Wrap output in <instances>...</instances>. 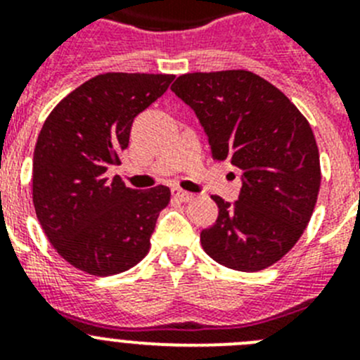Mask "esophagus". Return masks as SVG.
Wrapping results in <instances>:
<instances>
[{
  "mask_svg": "<svg viewBox=\"0 0 360 360\" xmlns=\"http://www.w3.org/2000/svg\"><path fill=\"white\" fill-rule=\"evenodd\" d=\"M171 193H173L174 198L180 200V202H189V200H193V195H191V193H187V191L180 189V187H173V189H171Z\"/></svg>",
  "mask_w": 360,
  "mask_h": 360,
  "instance_id": "34e87169",
  "label": "esophagus"
}]
</instances>
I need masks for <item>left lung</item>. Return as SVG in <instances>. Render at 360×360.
<instances>
[{
    "label": "left lung",
    "mask_w": 360,
    "mask_h": 360,
    "mask_svg": "<svg viewBox=\"0 0 360 360\" xmlns=\"http://www.w3.org/2000/svg\"><path fill=\"white\" fill-rule=\"evenodd\" d=\"M171 90L195 110L214 160L241 171L238 202L218 203L200 234L219 265L257 272L297 243L321 187L319 149L304 115L287 95L249 70L180 75Z\"/></svg>",
    "instance_id": "8db88e82"
}]
</instances>
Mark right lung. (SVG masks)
<instances>
[{"mask_svg": "<svg viewBox=\"0 0 360 360\" xmlns=\"http://www.w3.org/2000/svg\"><path fill=\"white\" fill-rule=\"evenodd\" d=\"M174 75L110 72L95 75L52 110L34 149L32 202L57 254L91 276L131 269L149 252V238L169 187L146 191L106 176L120 164L131 124L169 88Z\"/></svg>", "mask_w": 360, "mask_h": 360, "instance_id": "obj_1", "label": "right lung"}]
</instances>
